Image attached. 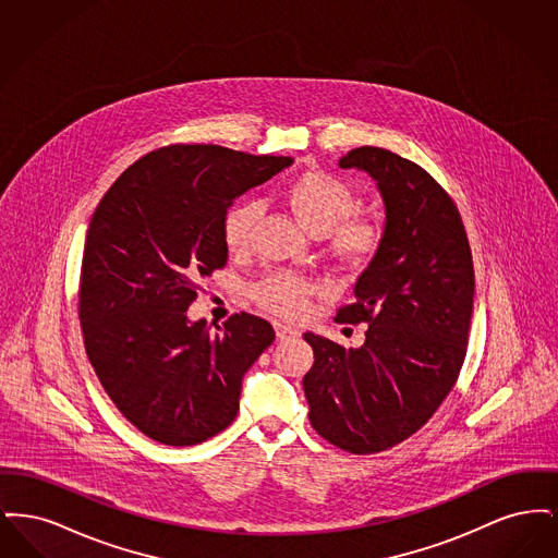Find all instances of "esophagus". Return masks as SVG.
Here are the masks:
<instances>
[{
	"mask_svg": "<svg viewBox=\"0 0 558 558\" xmlns=\"http://www.w3.org/2000/svg\"><path fill=\"white\" fill-rule=\"evenodd\" d=\"M274 328H276V337H278L280 341H284V339H294V337H299V335H301L296 328H292L289 324H282V322H276V324H274Z\"/></svg>",
	"mask_w": 558,
	"mask_h": 558,
	"instance_id": "34e87169",
	"label": "esophagus"
}]
</instances>
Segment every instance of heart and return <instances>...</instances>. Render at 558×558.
Returning <instances> with one entry per match:
<instances>
[{
  "instance_id": "obj_1",
  "label": "heart",
  "mask_w": 558,
  "mask_h": 558,
  "mask_svg": "<svg viewBox=\"0 0 558 558\" xmlns=\"http://www.w3.org/2000/svg\"><path fill=\"white\" fill-rule=\"evenodd\" d=\"M284 196L305 230L318 236L330 232L332 246L339 255L362 257L374 246L376 230L371 221L349 217L355 207V196L345 182L322 171H307L292 180ZM259 213L262 207L255 201H240L228 209L221 232L230 253H242L248 246ZM312 292L314 287L307 280L292 274H278L259 284L255 296L276 314L299 316Z\"/></svg>"
}]
</instances>
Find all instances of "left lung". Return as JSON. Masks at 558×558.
Returning <instances> with one entry per match:
<instances>
[{
  "label": "left lung",
  "instance_id": "1",
  "mask_svg": "<svg viewBox=\"0 0 558 558\" xmlns=\"http://www.w3.org/2000/svg\"><path fill=\"white\" fill-rule=\"evenodd\" d=\"M339 167L366 171L385 205L355 301L335 318L368 330L357 349L305 332L316 360L303 389L324 439L374 453L414 435L450 393L469 345L475 271L460 213L423 167L374 146L347 153Z\"/></svg>",
  "mask_w": 558,
  "mask_h": 558
}]
</instances>
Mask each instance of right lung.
<instances>
[{
    "instance_id": "1",
    "label": "right lung",
    "mask_w": 558,
    "mask_h": 558,
    "mask_svg": "<svg viewBox=\"0 0 558 558\" xmlns=\"http://www.w3.org/2000/svg\"><path fill=\"white\" fill-rule=\"evenodd\" d=\"M213 144L155 150L92 215L81 264L87 357L108 398L150 439L196 446L232 425L242 376L274 343L266 319L187 318L198 282L226 266L223 217L246 190L291 167Z\"/></svg>"
}]
</instances>
